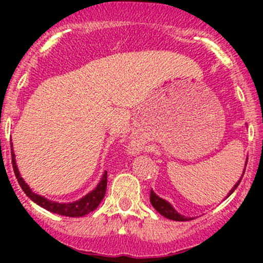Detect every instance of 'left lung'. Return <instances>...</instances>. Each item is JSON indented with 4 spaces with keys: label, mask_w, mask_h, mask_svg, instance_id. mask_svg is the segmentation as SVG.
<instances>
[{
    "label": "left lung",
    "mask_w": 263,
    "mask_h": 263,
    "mask_svg": "<svg viewBox=\"0 0 263 263\" xmlns=\"http://www.w3.org/2000/svg\"><path fill=\"white\" fill-rule=\"evenodd\" d=\"M247 160H248V158L246 159V165H247ZM245 171H246V166L245 169H243V173H242V177L243 174H245ZM242 177H240V179L238 181L237 183L234 184V187L232 188V190L229 191V193H228L227 197H229L230 195H232L233 192L235 191V188L239 185L240 181H242ZM225 197V198H227ZM150 202L151 205L154 206V209H155L156 211H158L159 214L163 215L164 217H166V219H171V220H174V221H188V220H192L193 217H188V216H184V215H181L178 213V211L176 210V209L172 206L171 202H168L166 200H164V198L159 197L158 195H156L155 192H154L153 190H151V193H150Z\"/></svg>",
    "instance_id": "obj_1"
}]
</instances>
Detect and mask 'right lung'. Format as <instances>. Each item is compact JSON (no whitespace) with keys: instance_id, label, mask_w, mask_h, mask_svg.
I'll return each mask as SVG.
<instances>
[{"instance_id":"right-lung-1","label":"right lung","mask_w":263,"mask_h":263,"mask_svg":"<svg viewBox=\"0 0 263 263\" xmlns=\"http://www.w3.org/2000/svg\"><path fill=\"white\" fill-rule=\"evenodd\" d=\"M11 158H12V166H14L15 176L20 184V187L23 188L24 192L26 193L29 198H30L33 202H35L36 205H39L41 208L46 209V210L50 211L53 214L63 215V216H70V217H79V216H85V215L90 214L91 211H94L95 209L99 206V203L102 202V200L104 198L105 190H107V172H104L102 176V179L98 183L97 187L92 191H90L87 195H85L84 197H81L80 200L73 201V202H57V201H52L46 198L44 196L38 195V193H34L31 191V188L29 187L28 183L23 179V177L20 176V172H18L16 160H15V154L14 148L11 146Z\"/></svg>"}]
</instances>
